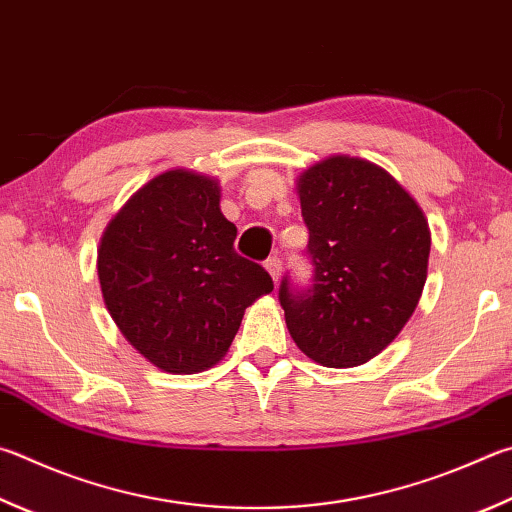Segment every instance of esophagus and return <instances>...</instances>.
<instances>
[{
  "instance_id": "34e87169",
  "label": "esophagus",
  "mask_w": 512,
  "mask_h": 512,
  "mask_svg": "<svg viewBox=\"0 0 512 512\" xmlns=\"http://www.w3.org/2000/svg\"><path fill=\"white\" fill-rule=\"evenodd\" d=\"M264 268L268 271V275L273 277V282L277 284V280H280V275H282V259L280 257H268L264 262Z\"/></svg>"
}]
</instances>
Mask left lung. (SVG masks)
<instances>
[{
  "instance_id": "1",
  "label": "left lung",
  "mask_w": 512,
  "mask_h": 512,
  "mask_svg": "<svg viewBox=\"0 0 512 512\" xmlns=\"http://www.w3.org/2000/svg\"><path fill=\"white\" fill-rule=\"evenodd\" d=\"M297 192L311 284L284 275L277 297L286 327L320 365H362L412 318L427 277L430 228L394 176L353 156L309 167Z\"/></svg>"
}]
</instances>
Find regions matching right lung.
<instances>
[{"label":"right lung","mask_w":512,"mask_h":512,"mask_svg":"<svg viewBox=\"0 0 512 512\" xmlns=\"http://www.w3.org/2000/svg\"><path fill=\"white\" fill-rule=\"evenodd\" d=\"M235 237L219 185L188 170L159 174L111 219L98 248L102 297L152 365L170 374L212 367L248 306L273 291L271 275L237 255Z\"/></svg>","instance_id":"right-lung-1"}]
</instances>
